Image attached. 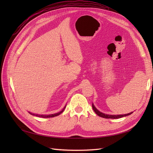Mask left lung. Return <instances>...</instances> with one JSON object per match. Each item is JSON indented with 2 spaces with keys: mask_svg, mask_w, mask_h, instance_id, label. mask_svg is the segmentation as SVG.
I'll use <instances>...</instances> for the list:
<instances>
[{
  "mask_svg": "<svg viewBox=\"0 0 153 153\" xmlns=\"http://www.w3.org/2000/svg\"><path fill=\"white\" fill-rule=\"evenodd\" d=\"M92 108H93L94 112L98 115L100 117H103V118H106V119H119V118H121L123 117L124 116H127V115H131L133 112L131 113H129L127 114H124V115H108V114H105L102 112H100L98 110H97L96 108L94 106L93 104H92Z\"/></svg>",
  "mask_w": 153,
  "mask_h": 153,
  "instance_id": "left-lung-1",
  "label": "left lung"
}]
</instances>
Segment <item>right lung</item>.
I'll list each match as a JSON object with an SVG mask.
<instances>
[{
    "label": "right lung",
    "mask_w": 153,
    "mask_h": 153,
    "mask_svg": "<svg viewBox=\"0 0 153 153\" xmlns=\"http://www.w3.org/2000/svg\"><path fill=\"white\" fill-rule=\"evenodd\" d=\"M66 105L64 106V108L60 112L56 113V114H50V115H38V114H32L30 112H29V114H30L31 115H36V116H38V117H43V118H48V117H53L55 116H57V115H60L61 113H62V112L64 111V108H66Z\"/></svg>",
    "instance_id": "right-lung-1"
}]
</instances>
